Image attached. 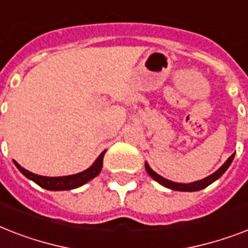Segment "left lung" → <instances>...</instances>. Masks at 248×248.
<instances>
[{"label": "left lung", "instance_id": "8db88e82", "mask_svg": "<svg viewBox=\"0 0 248 248\" xmlns=\"http://www.w3.org/2000/svg\"><path fill=\"white\" fill-rule=\"evenodd\" d=\"M233 158H234V153H233V155H232L227 161H225V163H224V165L217 170V171H215V172L212 173V175L204 177V179H202V180L193 181V183H188V184H184V183H175V181L167 180V179L162 177L157 172H155V171L149 167V165H148L147 162H145V170H147V172L149 173V175H151V176L157 181V183H159V184L166 186V188L172 189V190H179V192H197V190H201V189L206 188V186H208L210 184H212L214 181L217 180V179H219V177L221 176L225 171H227L228 167L231 166Z\"/></svg>", "mask_w": 248, "mask_h": 248}]
</instances>
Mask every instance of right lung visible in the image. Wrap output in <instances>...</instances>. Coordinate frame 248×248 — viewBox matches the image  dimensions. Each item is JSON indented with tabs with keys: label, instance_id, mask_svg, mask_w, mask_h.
<instances>
[{
	"label": "right lung",
	"instance_id": "add662e5",
	"mask_svg": "<svg viewBox=\"0 0 248 248\" xmlns=\"http://www.w3.org/2000/svg\"><path fill=\"white\" fill-rule=\"evenodd\" d=\"M104 151L100 153V155L97 157L96 161L90 166L89 169L82 171V172L75 173V175H68V176H58V177H50V176H41L37 173H33L28 170L23 169L20 165L14 161L17 170L20 171L25 177H28L29 180L34 181L37 185H40L41 188L47 189V190H71V189H76L81 186V185L86 184L87 181L93 180V177H96L101 171L103 167V158L105 155Z\"/></svg>",
	"mask_w": 248,
	"mask_h": 248
}]
</instances>
